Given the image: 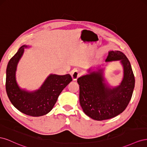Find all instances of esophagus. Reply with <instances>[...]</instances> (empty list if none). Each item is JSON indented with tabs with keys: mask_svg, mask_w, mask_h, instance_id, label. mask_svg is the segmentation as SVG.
I'll list each match as a JSON object with an SVG mask.
<instances>
[{
	"mask_svg": "<svg viewBox=\"0 0 147 147\" xmlns=\"http://www.w3.org/2000/svg\"><path fill=\"white\" fill-rule=\"evenodd\" d=\"M80 75H81V74L78 70H74L72 72V74H71V76H72V78L74 81H76L77 78L80 76Z\"/></svg>",
	"mask_w": 147,
	"mask_h": 147,
	"instance_id": "34e87169",
	"label": "esophagus"
}]
</instances>
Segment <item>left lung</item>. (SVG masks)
<instances>
[{"label":"left lung","mask_w":147,"mask_h":147,"mask_svg":"<svg viewBox=\"0 0 147 147\" xmlns=\"http://www.w3.org/2000/svg\"><path fill=\"white\" fill-rule=\"evenodd\" d=\"M120 61L123 66V77L117 86L106 83L104 77L107 63ZM107 64L91 67L88 74L77 79L80 85V104L83 112L91 118L102 121L117 116L126 109L132 97L135 85L134 75L129 61L119 51L111 50L106 59Z\"/></svg>","instance_id":"8db88e82"}]
</instances>
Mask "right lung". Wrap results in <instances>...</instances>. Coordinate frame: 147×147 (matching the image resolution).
<instances>
[{
	"label": "right lung",
	"mask_w": 147,
	"mask_h": 147,
	"mask_svg": "<svg viewBox=\"0 0 147 147\" xmlns=\"http://www.w3.org/2000/svg\"><path fill=\"white\" fill-rule=\"evenodd\" d=\"M21 46L9 61L6 70V91L11 104L21 112L32 117H40L49 113L55 105L61 92L70 82L69 74H50L38 90L29 91L20 87L16 78L17 65L25 48Z\"/></svg>",
	"instance_id": "1"
}]
</instances>
